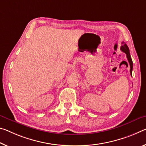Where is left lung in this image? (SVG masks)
<instances>
[{
    "instance_id": "1",
    "label": "left lung",
    "mask_w": 146,
    "mask_h": 146,
    "mask_svg": "<svg viewBox=\"0 0 146 146\" xmlns=\"http://www.w3.org/2000/svg\"><path fill=\"white\" fill-rule=\"evenodd\" d=\"M123 43V45L121 46V51H123L126 54V56L127 58V60H128L129 63L130 64V73L131 75L132 76V71H133V61H132L131 55H130V52H129V49L128 46H127L125 43Z\"/></svg>"
}]
</instances>
